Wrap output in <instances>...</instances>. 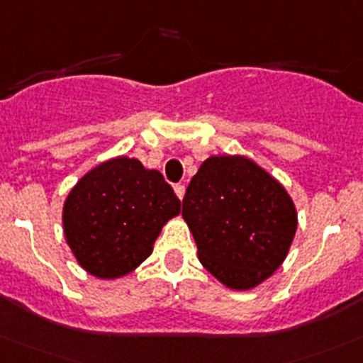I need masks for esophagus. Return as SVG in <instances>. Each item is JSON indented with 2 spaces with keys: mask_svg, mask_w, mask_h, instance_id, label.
I'll return each instance as SVG.
<instances>
[{
  "mask_svg": "<svg viewBox=\"0 0 363 363\" xmlns=\"http://www.w3.org/2000/svg\"><path fill=\"white\" fill-rule=\"evenodd\" d=\"M174 192H176V196L182 199V198H184V194H185V185L184 184H176L174 185Z\"/></svg>",
  "mask_w": 363,
  "mask_h": 363,
  "instance_id": "1",
  "label": "esophagus"
}]
</instances>
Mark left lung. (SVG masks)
<instances>
[{
	"label": "left lung",
	"mask_w": 363,
	"mask_h": 363,
	"mask_svg": "<svg viewBox=\"0 0 363 363\" xmlns=\"http://www.w3.org/2000/svg\"><path fill=\"white\" fill-rule=\"evenodd\" d=\"M182 216L199 262L226 287L246 291L287 257L298 216L287 191L244 157H210L189 184Z\"/></svg>",
	"instance_id": "left-lung-1"
}]
</instances>
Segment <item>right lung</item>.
I'll return each mask as SVG.
<instances>
[{"label":"right lung","instance_id":"obj_1","mask_svg":"<svg viewBox=\"0 0 363 363\" xmlns=\"http://www.w3.org/2000/svg\"><path fill=\"white\" fill-rule=\"evenodd\" d=\"M179 206L160 172L135 158H113L89 171L65 199V239L85 271L119 278L150 257Z\"/></svg>","mask_w":363,"mask_h":363}]
</instances>
